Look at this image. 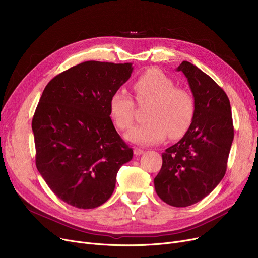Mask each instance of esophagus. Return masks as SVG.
Wrapping results in <instances>:
<instances>
[{
    "mask_svg": "<svg viewBox=\"0 0 258 258\" xmlns=\"http://www.w3.org/2000/svg\"><path fill=\"white\" fill-rule=\"evenodd\" d=\"M145 152L143 151V150H141V148H139V147H135V150H134V154L136 155V156H141V155H143Z\"/></svg>",
    "mask_w": 258,
    "mask_h": 258,
    "instance_id": "esophagus-1",
    "label": "esophagus"
}]
</instances>
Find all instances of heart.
Instances as JSON below:
<instances>
[{
	"label": "heart",
	"mask_w": 258,
	"mask_h": 258,
	"mask_svg": "<svg viewBox=\"0 0 258 258\" xmlns=\"http://www.w3.org/2000/svg\"><path fill=\"white\" fill-rule=\"evenodd\" d=\"M137 100L151 101L148 121L133 126L125 139L139 145H153L170 138H180L191 125L195 100L187 90L175 88L173 80L156 68L148 69L134 81ZM134 101L124 91H116L108 101L110 115L120 130L128 128L134 121Z\"/></svg>",
	"instance_id": "b5f03b06"
}]
</instances>
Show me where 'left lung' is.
Instances as JSON below:
<instances>
[{"mask_svg":"<svg viewBox=\"0 0 258 258\" xmlns=\"http://www.w3.org/2000/svg\"><path fill=\"white\" fill-rule=\"evenodd\" d=\"M177 71L186 76L195 99V117L183 138L162 154L154 180L166 204L187 207L207 197L227 169L234 137L231 106L224 90L206 73L184 60Z\"/></svg>","mask_w":258,"mask_h":258,"instance_id":"8db88e82","label":"left lung"}]
</instances>
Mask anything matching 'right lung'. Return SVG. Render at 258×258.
<instances>
[{"mask_svg": "<svg viewBox=\"0 0 258 258\" xmlns=\"http://www.w3.org/2000/svg\"><path fill=\"white\" fill-rule=\"evenodd\" d=\"M132 64L81 62L54 77L42 94L32 119L36 168L67 204L102 205L114 191L118 170L133 158L108 110Z\"/></svg>", "mask_w": 258, "mask_h": 258, "instance_id": "obj_1", "label": "right lung"}]
</instances>
